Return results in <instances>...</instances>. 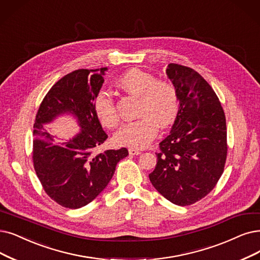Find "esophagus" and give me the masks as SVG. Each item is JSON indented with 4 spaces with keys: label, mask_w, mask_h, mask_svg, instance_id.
Instances as JSON below:
<instances>
[{
    "label": "esophagus",
    "mask_w": 260,
    "mask_h": 260,
    "mask_svg": "<svg viewBox=\"0 0 260 260\" xmlns=\"http://www.w3.org/2000/svg\"><path fill=\"white\" fill-rule=\"evenodd\" d=\"M142 152V150H140V149H138V148H133V147H131V148H129V153L130 154H132V155H138V154H140Z\"/></svg>",
    "instance_id": "obj_1"
}]
</instances>
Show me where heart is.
<instances>
[{
  "mask_svg": "<svg viewBox=\"0 0 260 260\" xmlns=\"http://www.w3.org/2000/svg\"><path fill=\"white\" fill-rule=\"evenodd\" d=\"M117 85L123 91L139 98L137 120L124 123L116 132L118 145L143 148L155 138L158 127L164 129L175 120L179 110L178 89L168 80H158L153 75L139 68L122 74ZM92 110L102 126L116 127L119 115L115 101L107 91H99L92 100Z\"/></svg>",
  "mask_w": 260,
  "mask_h": 260,
  "instance_id": "1",
  "label": "heart"
}]
</instances>
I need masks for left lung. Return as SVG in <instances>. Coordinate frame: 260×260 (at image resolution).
<instances>
[{"label": "left lung", "mask_w": 260, "mask_h": 260, "mask_svg": "<svg viewBox=\"0 0 260 260\" xmlns=\"http://www.w3.org/2000/svg\"><path fill=\"white\" fill-rule=\"evenodd\" d=\"M166 74L179 92L171 133L160 144L149 179L166 200L189 206L209 194L227 157L226 118L212 87L190 67L170 64Z\"/></svg>", "instance_id": "left-lung-1"}]
</instances>
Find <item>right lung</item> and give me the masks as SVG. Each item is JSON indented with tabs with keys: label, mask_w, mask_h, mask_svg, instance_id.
I'll use <instances>...</instances> for the list:
<instances>
[{
	"label": "right lung",
	"mask_w": 260,
	"mask_h": 260,
	"mask_svg": "<svg viewBox=\"0 0 260 260\" xmlns=\"http://www.w3.org/2000/svg\"><path fill=\"white\" fill-rule=\"evenodd\" d=\"M107 68L78 69L58 80L41 101L34 123L33 163L45 192L69 209L86 206L105 190L127 148L96 152L108 134L92 110ZM75 115L82 129L67 143H56L42 126L60 113Z\"/></svg>",
	"instance_id": "right-lung-1"
}]
</instances>
